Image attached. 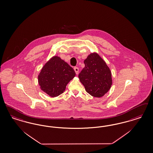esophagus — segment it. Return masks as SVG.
Instances as JSON below:
<instances>
[{"instance_id": "1", "label": "esophagus", "mask_w": 153, "mask_h": 153, "mask_svg": "<svg viewBox=\"0 0 153 153\" xmlns=\"http://www.w3.org/2000/svg\"><path fill=\"white\" fill-rule=\"evenodd\" d=\"M74 71H75L76 74H79V68L74 67Z\"/></svg>"}]
</instances>
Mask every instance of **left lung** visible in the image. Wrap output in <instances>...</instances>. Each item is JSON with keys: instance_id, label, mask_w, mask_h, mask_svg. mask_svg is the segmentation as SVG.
Masks as SVG:
<instances>
[{"instance_id": "8db88e82", "label": "left lung", "mask_w": 153, "mask_h": 153, "mask_svg": "<svg viewBox=\"0 0 153 153\" xmlns=\"http://www.w3.org/2000/svg\"><path fill=\"white\" fill-rule=\"evenodd\" d=\"M84 62L85 67L79 74L80 82L89 94L95 97H102L112 85L109 68L97 53L88 55Z\"/></svg>"}]
</instances>
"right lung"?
I'll return each instance as SVG.
<instances>
[{"instance_id":"1","label":"right lung","mask_w":153,"mask_h":153,"mask_svg":"<svg viewBox=\"0 0 153 153\" xmlns=\"http://www.w3.org/2000/svg\"><path fill=\"white\" fill-rule=\"evenodd\" d=\"M76 75L74 69L60 57L53 56L42 68L38 76L40 89L55 97L65 90L68 83Z\"/></svg>"}]
</instances>
